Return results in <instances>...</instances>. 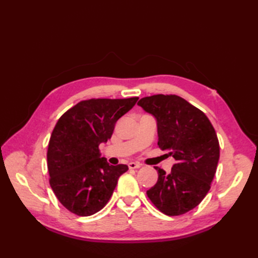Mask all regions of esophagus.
<instances>
[{
    "label": "esophagus",
    "mask_w": 258,
    "mask_h": 258,
    "mask_svg": "<svg viewBox=\"0 0 258 258\" xmlns=\"http://www.w3.org/2000/svg\"><path fill=\"white\" fill-rule=\"evenodd\" d=\"M128 167H130L131 169L140 168V167H141V164H140V163H136V162H131V163H128Z\"/></svg>",
    "instance_id": "esophagus-1"
}]
</instances>
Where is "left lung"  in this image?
<instances>
[{
    "instance_id": "8db88e82",
    "label": "left lung",
    "mask_w": 258,
    "mask_h": 258,
    "mask_svg": "<svg viewBox=\"0 0 258 258\" xmlns=\"http://www.w3.org/2000/svg\"><path fill=\"white\" fill-rule=\"evenodd\" d=\"M139 105L157 120V145L176 163L171 173L155 167L157 183L146 191L158 211L178 216L206 196L220 160V143L210 119L177 95H152Z\"/></svg>"
}]
</instances>
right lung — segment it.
<instances>
[{
	"instance_id": "right-lung-1",
	"label": "right lung",
	"mask_w": 258,
	"mask_h": 258,
	"mask_svg": "<svg viewBox=\"0 0 258 258\" xmlns=\"http://www.w3.org/2000/svg\"><path fill=\"white\" fill-rule=\"evenodd\" d=\"M139 97L91 98L65 112L54 127L47 149L50 185L71 213L90 216L111 199L127 165H109L98 146L111 139L117 119Z\"/></svg>"
}]
</instances>
